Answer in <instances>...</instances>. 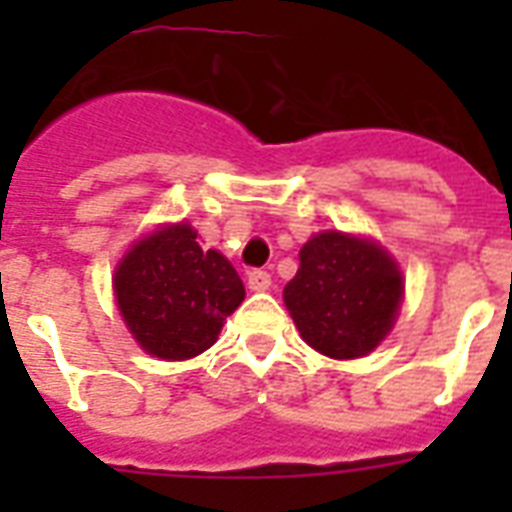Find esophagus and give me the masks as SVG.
Here are the masks:
<instances>
[{
  "mask_svg": "<svg viewBox=\"0 0 512 512\" xmlns=\"http://www.w3.org/2000/svg\"><path fill=\"white\" fill-rule=\"evenodd\" d=\"M247 284H249V289H252V292H265V289H271V273H268V271H249Z\"/></svg>",
  "mask_w": 512,
  "mask_h": 512,
  "instance_id": "esophagus-1",
  "label": "esophagus"
}]
</instances>
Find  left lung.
<instances>
[{"mask_svg": "<svg viewBox=\"0 0 512 512\" xmlns=\"http://www.w3.org/2000/svg\"><path fill=\"white\" fill-rule=\"evenodd\" d=\"M404 279L396 260L372 239L316 233L300 249V268L284 287L303 340L329 358L372 353L398 316Z\"/></svg>", "mask_w": 512, "mask_h": 512, "instance_id": "8db88e82", "label": "left lung"}]
</instances>
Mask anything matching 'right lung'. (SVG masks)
I'll use <instances>...</instances> for the list:
<instances>
[{
  "instance_id": "right-lung-1",
  "label": "right lung",
  "mask_w": 512,
  "mask_h": 512,
  "mask_svg": "<svg viewBox=\"0 0 512 512\" xmlns=\"http://www.w3.org/2000/svg\"><path fill=\"white\" fill-rule=\"evenodd\" d=\"M114 295L140 348L183 361L215 345L244 284L217 249L201 247L191 225L177 223L132 244L116 265Z\"/></svg>"
}]
</instances>
